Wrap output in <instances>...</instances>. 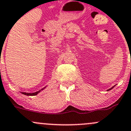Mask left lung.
<instances>
[{
    "label": "left lung",
    "mask_w": 131,
    "mask_h": 131,
    "mask_svg": "<svg viewBox=\"0 0 131 131\" xmlns=\"http://www.w3.org/2000/svg\"><path fill=\"white\" fill-rule=\"evenodd\" d=\"M115 86V85H114V86H112V88H111V89H108V90H107V91H109V90H111V89H113V88H114V86Z\"/></svg>",
    "instance_id": "1"
}]
</instances>
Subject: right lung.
Here are the masks:
<instances>
[{"label":"right lung","mask_w":131,"mask_h":131,"mask_svg":"<svg viewBox=\"0 0 131 131\" xmlns=\"http://www.w3.org/2000/svg\"><path fill=\"white\" fill-rule=\"evenodd\" d=\"M46 87V86H45L43 89H41L40 90L37 91V92H33V93H26V92H20V93H23V94H24V95H27V96H34V95H38L41 90H44V89H45Z\"/></svg>","instance_id":"1"}]
</instances>
